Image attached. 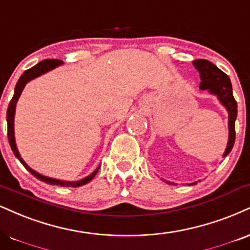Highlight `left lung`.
Returning <instances> with one entry per match:
<instances>
[{"label":"left lung","mask_w":250,"mask_h":250,"mask_svg":"<svg viewBox=\"0 0 250 250\" xmlns=\"http://www.w3.org/2000/svg\"><path fill=\"white\" fill-rule=\"evenodd\" d=\"M193 64L200 73V89H207L212 94H215L219 100L228 110V129H229V138L226 151L224 156H227L233 149L234 142H235V120L237 115V104L233 96L231 91V83L229 78L226 73L219 70L214 64L206 59H197ZM172 184V183H169ZM197 184V183H193Z\"/></svg>","instance_id":"left-lung-1"}]
</instances>
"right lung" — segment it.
<instances>
[{
	"label": "right lung",
	"instance_id": "obj_1",
	"mask_svg": "<svg viewBox=\"0 0 250 250\" xmlns=\"http://www.w3.org/2000/svg\"><path fill=\"white\" fill-rule=\"evenodd\" d=\"M60 64H62V60L59 59H45V60H42L41 62H38L37 65H35L34 67L29 68V70H26L24 73L21 76V78L17 81L16 86H15V93H14V96L13 99L10 100V104H9L8 106V110H7V123H8V140H9V144H10V148L13 150V152L16 156L17 158L20 159V162L24 165V167H25L26 170L29 171L30 173L34 174L35 177H37L38 179H41L42 182H45L47 183V184H52V185H59V186H70V188H78V186H81V185H85L87 183L89 182V180H92L94 178V176L98 172L99 167L96 169L94 172L92 174H89L88 177H86V178L83 179H80L78 180V182H62V180H58V179H52V178H49V177H45V176H42V174H39L36 172L31 169V167H28V165L25 164V162L23 161L22 157H21L19 150L16 148V143H15V136H14V116H15V107H16V102L19 100L21 93H22L24 86L26 85V83L30 80L35 79V78H37L39 76H42V74L46 73L47 71L52 70V68L57 67V66H59Z\"/></svg>",
	"mask_w": 250,
	"mask_h": 250
}]
</instances>
